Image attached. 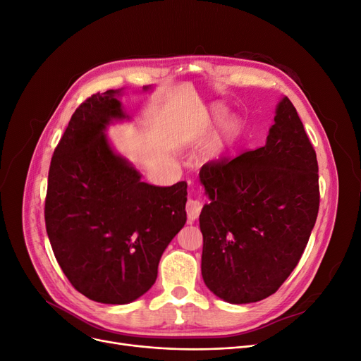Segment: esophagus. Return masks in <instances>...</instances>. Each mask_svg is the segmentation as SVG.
<instances>
[{
    "instance_id": "esophagus-1",
    "label": "esophagus",
    "mask_w": 361,
    "mask_h": 361,
    "mask_svg": "<svg viewBox=\"0 0 361 361\" xmlns=\"http://www.w3.org/2000/svg\"><path fill=\"white\" fill-rule=\"evenodd\" d=\"M202 211V202L199 200H193V199H188L187 204H185V212H187V222L188 224H193Z\"/></svg>"
}]
</instances>
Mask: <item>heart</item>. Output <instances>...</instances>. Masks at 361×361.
Returning a JSON list of instances; mask_svg holds the SVG:
<instances>
[{
    "mask_svg": "<svg viewBox=\"0 0 361 361\" xmlns=\"http://www.w3.org/2000/svg\"><path fill=\"white\" fill-rule=\"evenodd\" d=\"M226 114H228V112H226V108H225V106L215 104L214 106H211L209 109H207V118H209V121H211V123L218 124V123H222V121L226 118ZM235 130H237V126H235L234 123H230V124H228V127H226V130H225V136H224V139L221 140L219 146H218V147L215 149V152H214L215 155H218L219 152L225 147V143L228 142V139L234 135Z\"/></svg>",
    "mask_w": 361,
    "mask_h": 361,
    "instance_id": "b5f03b06",
    "label": "heart"
}]
</instances>
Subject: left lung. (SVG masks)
Here are the masks:
<instances>
[{"instance_id": "8db88e82", "label": "left lung", "mask_w": 361, "mask_h": 361, "mask_svg": "<svg viewBox=\"0 0 361 361\" xmlns=\"http://www.w3.org/2000/svg\"><path fill=\"white\" fill-rule=\"evenodd\" d=\"M267 143L202 166L209 203L200 212L202 276L221 300L256 302L274 294L306 249L319 211L316 152L287 97Z\"/></svg>"}]
</instances>
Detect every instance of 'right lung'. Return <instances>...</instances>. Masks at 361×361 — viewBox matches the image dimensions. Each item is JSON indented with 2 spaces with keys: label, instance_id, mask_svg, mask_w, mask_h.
<instances>
[{
  "label": "right lung",
  "instance_id": "right-lung-1",
  "mask_svg": "<svg viewBox=\"0 0 361 361\" xmlns=\"http://www.w3.org/2000/svg\"><path fill=\"white\" fill-rule=\"evenodd\" d=\"M123 93H97L75 109L51 159L45 200L56 262L75 290L104 305H128L150 290L187 219L184 181L147 184L111 145L108 127L130 121Z\"/></svg>",
  "mask_w": 361,
  "mask_h": 361
}]
</instances>
